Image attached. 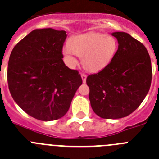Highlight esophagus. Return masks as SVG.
I'll use <instances>...</instances> for the list:
<instances>
[{"mask_svg":"<svg viewBox=\"0 0 159 159\" xmlns=\"http://www.w3.org/2000/svg\"><path fill=\"white\" fill-rule=\"evenodd\" d=\"M81 78H82V80H83V83H86V79H87V75L85 74H81Z\"/></svg>","mask_w":159,"mask_h":159,"instance_id":"1","label":"esophagus"}]
</instances>
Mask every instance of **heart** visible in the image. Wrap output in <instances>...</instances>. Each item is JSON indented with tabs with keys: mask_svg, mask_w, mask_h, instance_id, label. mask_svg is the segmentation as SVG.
Here are the masks:
<instances>
[{
	"mask_svg": "<svg viewBox=\"0 0 159 159\" xmlns=\"http://www.w3.org/2000/svg\"><path fill=\"white\" fill-rule=\"evenodd\" d=\"M117 49V40L112 35L88 33L71 38L70 43L63 47V54L71 65L76 64L78 55L82 56L84 67L96 72L110 63Z\"/></svg>",
	"mask_w": 159,
	"mask_h": 159,
	"instance_id": "heart-1",
	"label": "heart"
}]
</instances>
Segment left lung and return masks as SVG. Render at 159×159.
Wrapping results in <instances>:
<instances>
[{
  "label": "left lung",
  "mask_w": 159,
  "mask_h": 159,
  "mask_svg": "<svg viewBox=\"0 0 159 159\" xmlns=\"http://www.w3.org/2000/svg\"><path fill=\"white\" fill-rule=\"evenodd\" d=\"M116 55L98 73L87 77L93 110L104 119L127 116L142 104L150 90L152 67L145 46L125 32H113Z\"/></svg>",
  "instance_id": "8db88e82"
}]
</instances>
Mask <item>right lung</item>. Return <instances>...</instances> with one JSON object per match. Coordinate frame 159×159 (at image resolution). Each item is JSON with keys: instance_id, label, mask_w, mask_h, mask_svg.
Instances as JSON below:
<instances>
[{"instance_id": "obj_1", "label": "right lung", "mask_w": 159, "mask_h": 159, "mask_svg": "<svg viewBox=\"0 0 159 159\" xmlns=\"http://www.w3.org/2000/svg\"><path fill=\"white\" fill-rule=\"evenodd\" d=\"M66 31L51 28L31 31L12 51L8 63V85L23 111L38 120L61 118L70 108L80 75L63 63Z\"/></svg>"}]
</instances>
